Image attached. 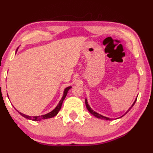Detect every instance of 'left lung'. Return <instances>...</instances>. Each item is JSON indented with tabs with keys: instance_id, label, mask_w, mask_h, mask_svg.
I'll return each mask as SVG.
<instances>
[{
	"instance_id": "8db88e82",
	"label": "left lung",
	"mask_w": 153,
	"mask_h": 153,
	"mask_svg": "<svg viewBox=\"0 0 153 153\" xmlns=\"http://www.w3.org/2000/svg\"><path fill=\"white\" fill-rule=\"evenodd\" d=\"M137 97L136 98V100H135V101L134 102V103L132 104V105L131 106V107L129 108L128 110L126 112H125V114H124V115H123L121 117H123V116H124L125 114H127V113L129 112V111L131 109V108H132V106L134 105V104H135V102H136V101H137ZM85 106H86V108H87V109L89 111V112L91 113V114H92V115H93L95 117H96V118H100V119H103V120H111L112 119L111 118H107V117H105V116H102V115H100V114H98V113H97V112H95V111H94L92 109V108H91V106H89V104H88V102H87V100L85 99ZM121 117H120V118H121Z\"/></svg>"
}]
</instances>
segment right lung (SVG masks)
<instances>
[{
  "mask_svg": "<svg viewBox=\"0 0 153 153\" xmlns=\"http://www.w3.org/2000/svg\"><path fill=\"white\" fill-rule=\"evenodd\" d=\"M17 49H16V51H17ZM71 86H69L68 88H66L64 90V93H63V95H62V97L61 98V100H60L59 103L57 106H56V107L54 108L53 111H51V112L48 113L47 114H45V115H42V116H27V115H25L24 114H22V113H21L19 111H17L19 112V114L20 115H22L23 117H24V118H26L27 119H28V120H34V121H39V120H44V119H47V118H53L56 115L58 114V113L59 111L60 110V108H61V106H62V102H63V100H65V98L67 94H68V92L69 90L71 88Z\"/></svg>",
  "mask_w": 153,
  "mask_h": 153,
  "instance_id": "right-lung-1",
  "label": "right lung"
}]
</instances>
